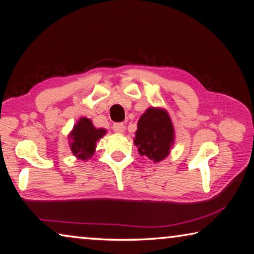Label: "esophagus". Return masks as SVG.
Segmentation results:
<instances>
[{
    "mask_svg": "<svg viewBox=\"0 0 254 254\" xmlns=\"http://www.w3.org/2000/svg\"><path fill=\"white\" fill-rule=\"evenodd\" d=\"M113 130H114L116 133H124V131H126V126H124L123 123H115L114 126H113Z\"/></svg>",
    "mask_w": 254,
    "mask_h": 254,
    "instance_id": "34e87169",
    "label": "esophagus"
}]
</instances>
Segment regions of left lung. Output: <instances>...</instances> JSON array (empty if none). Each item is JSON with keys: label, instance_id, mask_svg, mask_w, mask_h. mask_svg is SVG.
<instances>
[{"label": "left lung", "instance_id": "left-lung-1", "mask_svg": "<svg viewBox=\"0 0 254 254\" xmlns=\"http://www.w3.org/2000/svg\"><path fill=\"white\" fill-rule=\"evenodd\" d=\"M175 137L169 113L161 107H149L140 116L133 142L141 156L158 163L169 156Z\"/></svg>", "mask_w": 254, "mask_h": 254}]
</instances>
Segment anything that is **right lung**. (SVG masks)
<instances>
[{
	"label": "right lung",
	"mask_w": 254,
	"mask_h": 254,
	"mask_svg": "<svg viewBox=\"0 0 254 254\" xmlns=\"http://www.w3.org/2000/svg\"><path fill=\"white\" fill-rule=\"evenodd\" d=\"M106 133V128H97L90 119L81 117L68 134L71 153L78 160H90L96 151L97 142Z\"/></svg>",
	"instance_id": "right-lung-1"
}]
</instances>
